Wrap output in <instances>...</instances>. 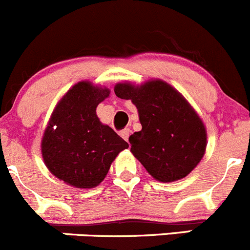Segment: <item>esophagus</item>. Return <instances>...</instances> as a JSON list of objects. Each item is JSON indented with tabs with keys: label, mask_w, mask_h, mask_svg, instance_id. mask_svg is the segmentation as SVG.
Returning a JSON list of instances; mask_svg holds the SVG:
<instances>
[{
	"label": "esophagus",
	"mask_w": 250,
	"mask_h": 250,
	"mask_svg": "<svg viewBox=\"0 0 250 250\" xmlns=\"http://www.w3.org/2000/svg\"><path fill=\"white\" fill-rule=\"evenodd\" d=\"M130 133H131V130L128 127L124 128V130L120 131V136H122L123 138H124L125 141H128V137H130Z\"/></svg>",
	"instance_id": "1"
}]
</instances>
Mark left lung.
Segmentation results:
<instances>
[{"label": "left lung", "mask_w": 250, "mask_h": 250, "mask_svg": "<svg viewBox=\"0 0 250 250\" xmlns=\"http://www.w3.org/2000/svg\"><path fill=\"white\" fill-rule=\"evenodd\" d=\"M114 92L137 107L142 130L128 141L146 170L162 182L187 176L201 162L207 146L204 124L187 101L160 80L140 87L118 83Z\"/></svg>", "instance_id": "1"}]
</instances>
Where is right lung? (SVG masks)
I'll list each match as a JSON object with an SVG mask.
<instances>
[{
	"instance_id": "1",
	"label": "right lung",
	"mask_w": 250,
	"mask_h": 250,
	"mask_svg": "<svg viewBox=\"0 0 250 250\" xmlns=\"http://www.w3.org/2000/svg\"><path fill=\"white\" fill-rule=\"evenodd\" d=\"M108 96V88L83 81L68 91L52 114L42 138V157L49 171L65 184L96 187L115 157L128 147L96 114L97 105Z\"/></svg>"
}]
</instances>
